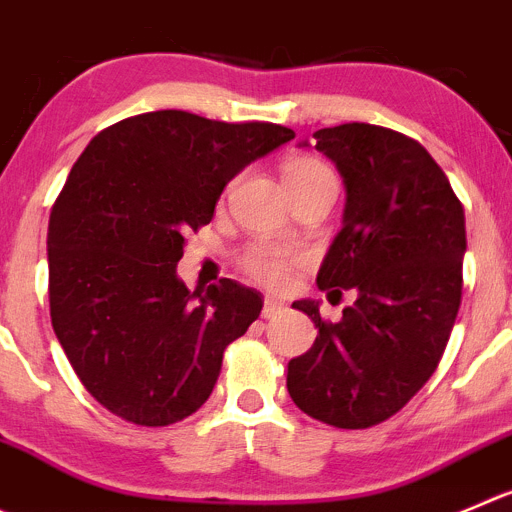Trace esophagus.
<instances>
[{"label":"esophagus","mask_w":512,"mask_h":512,"mask_svg":"<svg viewBox=\"0 0 512 512\" xmlns=\"http://www.w3.org/2000/svg\"><path fill=\"white\" fill-rule=\"evenodd\" d=\"M281 309H284V304H281V301H276V299H271V296H266V299H264V311H261V316H264V319H274L276 314H281Z\"/></svg>","instance_id":"1"}]
</instances>
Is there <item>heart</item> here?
<instances>
[{
  "label": "heart",
  "mask_w": 512,
  "mask_h": 512,
  "mask_svg": "<svg viewBox=\"0 0 512 512\" xmlns=\"http://www.w3.org/2000/svg\"><path fill=\"white\" fill-rule=\"evenodd\" d=\"M324 178H334V173L319 158H311V155H296V158L286 160L284 165L286 186H301V183ZM296 264H299V253L269 246V243L246 248V253L241 256V269L253 281H259L264 286H284Z\"/></svg>",
  "instance_id": "heart-1"
}]
</instances>
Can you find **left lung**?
Here are the masks:
<instances>
[{"mask_svg":"<svg viewBox=\"0 0 512 512\" xmlns=\"http://www.w3.org/2000/svg\"><path fill=\"white\" fill-rule=\"evenodd\" d=\"M314 138L347 188L344 226L316 284L354 289L357 301L334 324L316 301H294L319 334L289 362L286 387L314 420L364 430L402 410L440 364L460 309L465 211L440 165L407 135L347 123Z\"/></svg>","mask_w":512,"mask_h":512,"instance_id":"1","label":"left lung"}]
</instances>
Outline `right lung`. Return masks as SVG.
I'll return each mask as SVG.
<instances>
[{"mask_svg":"<svg viewBox=\"0 0 512 512\" xmlns=\"http://www.w3.org/2000/svg\"><path fill=\"white\" fill-rule=\"evenodd\" d=\"M291 138L284 125L158 110L97 133L72 165L47 231L50 316L113 415L165 427L211 397L223 352L264 299L233 279L188 291L175 266L228 180Z\"/></svg>","mask_w":512,"mask_h":512,"instance_id":"obj_1","label":"right lung"}]
</instances>
